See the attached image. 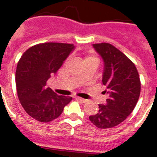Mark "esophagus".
<instances>
[{
	"label": "esophagus",
	"mask_w": 157,
	"mask_h": 157,
	"mask_svg": "<svg viewBox=\"0 0 157 157\" xmlns=\"http://www.w3.org/2000/svg\"><path fill=\"white\" fill-rule=\"evenodd\" d=\"M76 100H78V101H80L81 102H83V103H85V102H87V100L86 99H84V98H76Z\"/></svg>",
	"instance_id": "34e87169"
}]
</instances>
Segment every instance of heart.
I'll return each mask as SVG.
<instances>
[{"mask_svg": "<svg viewBox=\"0 0 157 157\" xmlns=\"http://www.w3.org/2000/svg\"><path fill=\"white\" fill-rule=\"evenodd\" d=\"M96 59L95 57H93V56H87L85 59Z\"/></svg>", "mask_w": 157, "mask_h": 157, "instance_id": "obj_1", "label": "heart"}]
</instances>
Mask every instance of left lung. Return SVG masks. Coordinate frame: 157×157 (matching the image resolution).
<instances>
[{
	"label": "left lung",
	"mask_w": 157,
	"mask_h": 157,
	"mask_svg": "<svg viewBox=\"0 0 157 157\" xmlns=\"http://www.w3.org/2000/svg\"><path fill=\"white\" fill-rule=\"evenodd\" d=\"M102 58L104 68L102 84L109 98L106 104H99L95 115L90 121L99 128L117 126L126 119L135 109L140 94V81L135 64L119 49L110 44H93Z\"/></svg>",
	"instance_id": "left-lung-1"
}]
</instances>
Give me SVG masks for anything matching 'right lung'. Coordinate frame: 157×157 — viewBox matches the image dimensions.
<instances>
[{"label":"right lung","mask_w":157,"mask_h":157,"mask_svg":"<svg viewBox=\"0 0 157 157\" xmlns=\"http://www.w3.org/2000/svg\"><path fill=\"white\" fill-rule=\"evenodd\" d=\"M75 48L70 44L44 43L24 52L16 71V86L19 101L26 113L36 120L48 123L57 118L72 100L59 96L46 82L55 74Z\"/></svg>","instance_id":"1"}]
</instances>
